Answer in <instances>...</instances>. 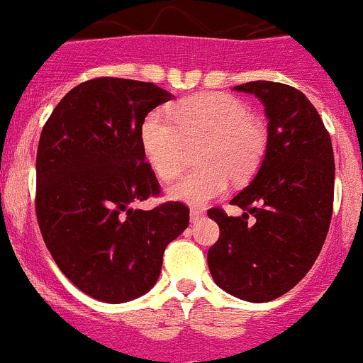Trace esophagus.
<instances>
[{"label":"esophagus","instance_id":"obj_1","mask_svg":"<svg viewBox=\"0 0 363 363\" xmlns=\"http://www.w3.org/2000/svg\"><path fill=\"white\" fill-rule=\"evenodd\" d=\"M203 216H205V212H203L201 208H191V220H192V223L199 220Z\"/></svg>","mask_w":363,"mask_h":363}]
</instances>
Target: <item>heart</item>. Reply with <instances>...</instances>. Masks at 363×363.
<instances>
[{"label": "heart", "instance_id": "heart-1", "mask_svg": "<svg viewBox=\"0 0 363 363\" xmlns=\"http://www.w3.org/2000/svg\"><path fill=\"white\" fill-rule=\"evenodd\" d=\"M172 120L151 112L140 126L147 162L164 182L178 178L191 147L201 146L199 164L167 189V198L187 205H205L224 194L230 178L246 182L260 165L267 133L250 108L235 96L203 92L185 98L172 110Z\"/></svg>", "mask_w": 363, "mask_h": 363}]
</instances>
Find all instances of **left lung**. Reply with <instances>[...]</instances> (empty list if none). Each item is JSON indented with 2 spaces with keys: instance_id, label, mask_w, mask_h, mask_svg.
Returning a JSON list of instances; mask_svg holds the SVG:
<instances>
[{
  "instance_id": "left-lung-1",
  "label": "left lung",
  "mask_w": 363,
  "mask_h": 363,
  "mask_svg": "<svg viewBox=\"0 0 363 363\" xmlns=\"http://www.w3.org/2000/svg\"><path fill=\"white\" fill-rule=\"evenodd\" d=\"M233 91L264 103L267 146L257 176L231 199L242 216L208 210L220 235L206 260L224 292L265 303L296 287L319 257L333 210V147L315 106L298 89L258 80Z\"/></svg>"
}]
</instances>
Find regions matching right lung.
<instances>
[{"mask_svg":"<svg viewBox=\"0 0 363 363\" xmlns=\"http://www.w3.org/2000/svg\"><path fill=\"white\" fill-rule=\"evenodd\" d=\"M174 96L155 84L96 78L71 89L37 150V220L58 269L91 298L126 303L160 276L164 251L189 226L179 201L133 208L158 194L140 126Z\"/></svg>","mask_w":363,"mask_h":363,"instance_id":"obj_1","label":"right lung"}]
</instances>
